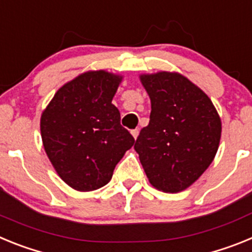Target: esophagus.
Listing matches in <instances>:
<instances>
[{
  "mask_svg": "<svg viewBox=\"0 0 252 252\" xmlns=\"http://www.w3.org/2000/svg\"><path fill=\"white\" fill-rule=\"evenodd\" d=\"M131 135L133 136V139L136 140L137 136H139V130H137V128H135V130H131Z\"/></svg>",
  "mask_w": 252,
  "mask_h": 252,
  "instance_id": "34e87169",
  "label": "esophagus"
}]
</instances>
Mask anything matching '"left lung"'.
<instances>
[{"label":"left lung","mask_w":252,"mask_h":252,"mask_svg":"<svg viewBox=\"0 0 252 252\" xmlns=\"http://www.w3.org/2000/svg\"><path fill=\"white\" fill-rule=\"evenodd\" d=\"M140 79L151 99V112L133 148L151 186L178 193L215 159L221 120L208 95L183 75L160 72Z\"/></svg>","instance_id":"1"}]
</instances>
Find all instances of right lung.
Returning <instances> with one entry per match:
<instances>
[{
	"instance_id": "add662e5",
	"label": "right lung",
	"mask_w": 252,
	"mask_h": 252,
	"mask_svg": "<svg viewBox=\"0 0 252 252\" xmlns=\"http://www.w3.org/2000/svg\"><path fill=\"white\" fill-rule=\"evenodd\" d=\"M122 78L87 72L64 84L41 115L44 149L59 177L75 190L106 186L135 139L112 98Z\"/></svg>"
}]
</instances>
